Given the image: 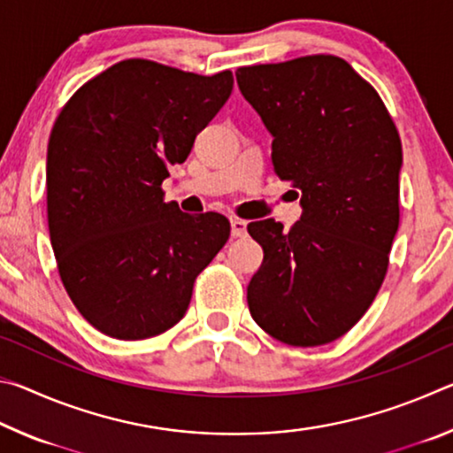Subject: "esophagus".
<instances>
[{
    "label": "esophagus",
    "mask_w": 453,
    "mask_h": 453,
    "mask_svg": "<svg viewBox=\"0 0 453 453\" xmlns=\"http://www.w3.org/2000/svg\"><path fill=\"white\" fill-rule=\"evenodd\" d=\"M232 235L234 237L248 235V221H243L240 218H232Z\"/></svg>",
    "instance_id": "esophagus-1"
}]
</instances>
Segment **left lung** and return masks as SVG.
<instances>
[{"label":"left lung","mask_w":453,"mask_h":453,"mask_svg":"<svg viewBox=\"0 0 453 453\" xmlns=\"http://www.w3.org/2000/svg\"><path fill=\"white\" fill-rule=\"evenodd\" d=\"M273 135L300 221H251L264 262L248 286L256 324L288 346L348 334L378 296L400 226L402 140L378 91L346 59L303 56L235 72Z\"/></svg>","instance_id":"1"}]
</instances>
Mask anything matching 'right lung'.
Wrapping results in <instances>:
<instances>
[{"label":"right lung","instance_id":"right-lung-1","mask_svg":"<svg viewBox=\"0 0 453 453\" xmlns=\"http://www.w3.org/2000/svg\"><path fill=\"white\" fill-rule=\"evenodd\" d=\"M229 70L124 59L61 107L48 143V224L78 311L116 340H145L186 313L194 281L229 237L221 213L180 211L164 180L227 102Z\"/></svg>","mask_w":453,"mask_h":453}]
</instances>
